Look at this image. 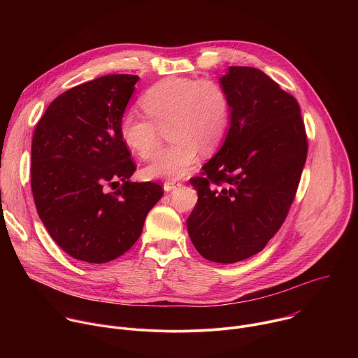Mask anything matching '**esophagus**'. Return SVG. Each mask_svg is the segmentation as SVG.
I'll list each match as a JSON object with an SVG mask.
<instances>
[{
    "label": "esophagus",
    "instance_id": "esophagus-1",
    "mask_svg": "<svg viewBox=\"0 0 358 358\" xmlns=\"http://www.w3.org/2000/svg\"><path fill=\"white\" fill-rule=\"evenodd\" d=\"M181 184L180 182H173V181H166L164 182V191H167V192H170V191H173L174 188H177V187H180Z\"/></svg>",
    "mask_w": 358,
    "mask_h": 358
}]
</instances>
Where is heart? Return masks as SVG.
<instances>
[{
    "instance_id": "1",
    "label": "heart",
    "mask_w": 358,
    "mask_h": 358,
    "mask_svg": "<svg viewBox=\"0 0 358 358\" xmlns=\"http://www.w3.org/2000/svg\"><path fill=\"white\" fill-rule=\"evenodd\" d=\"M140 105L149 119L124 113L119 123L123 143L140 159L150 160L162 145V130L169 127V138L174 141L143 170L147 178L185 177L199 150L210 155L222 144L231 120L229 93L210 78L162 79L141 96Z\"/></svg>"
}]
</instances>
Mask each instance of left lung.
<instances>
[{"instance_id": "left-lung-1", "label": "left lung", "mask_w": 358, "mask_h": 358, "mask_svg": "<svg viewBox=\"0 0 358 358\" xmlns=\"http://www.w3.org/2000/svg\"><path fill=\"white\" fill-rule=\"evenodd\" d=\"M231 123L217 155L189 180L198 201L187 220L195 249L217 264L261 252L285 222L308 157L297 100L257 68L220 79Z\"/></svg>"}]
</instances>
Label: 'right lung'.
Here are the masks:
<instances>
[{
    "instance_id": "add662e5",
    "label": "right lung",
    "mask_w": 358,
    "mask_h": 358,
    "mask_svg": "<svg viewBox=\"0 0 358 358\" xmlns=\"http://www.w3.org/2000/svg\"><path fill=\"white\" fill-rule=\"evenodd\" d=\"M137 80L108 75L75 86L48 106L34 131L31 188L38 215L78 261L122 257L164 192L156 182L130 181L136 164L119 123Z\"/></svg>"
}]
</instances>
